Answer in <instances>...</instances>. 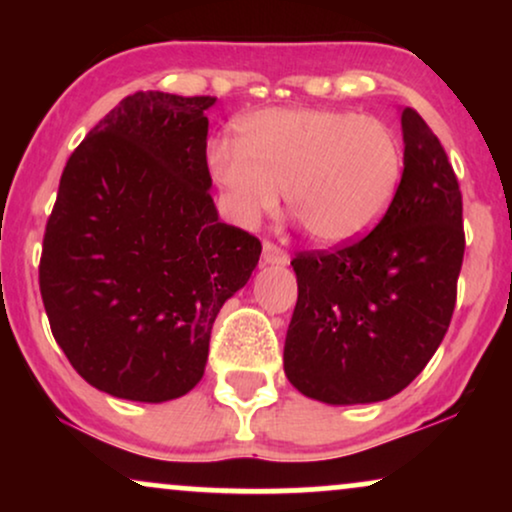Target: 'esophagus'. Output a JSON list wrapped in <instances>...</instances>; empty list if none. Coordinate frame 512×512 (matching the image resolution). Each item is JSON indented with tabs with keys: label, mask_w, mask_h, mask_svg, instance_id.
I'll return each mask as SVG.
<instances>
[{
	"label": "esophagus",
	"mask_w": 512,
	"mask_h": 512,
	"mask_svg": "<svg viewBox=\"0 0 512 512\" xmlns=\"http://www.w3.org/2000/svg\"><path fill=\"white\" fill-rule=\"evenodd\" d=\"M263 263L265 265H286L289 263V254L284 249H279L277 244L265 240L263 242Z\"/></svg>",
	"instance_id": "esophagus-1"
}]
</instances>
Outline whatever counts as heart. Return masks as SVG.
I'll list each match as a JSON object with an SVG mask.
<instances>
[{
  "instance_id": "1",
  "label": "heart",
  "mask_w": 512,
  "mask_h": 512,
  "mask_svg": "<svg viewBox=\"0 0 512 512\" xmlns=\"http://www.w3.org/2000/svg\"><path fill=\"white\" fill-rule=\"evenodd\" d=\"M403 142L389 123L335 109H263L237 123V144H207V167L237 226L275 212L279 191L307 235L342 244L368 233L396 198Z\"/></svg>"
}]
</instances>
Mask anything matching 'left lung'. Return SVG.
Masks as SVG:
<instances>
[{
    "mask_svg": "<svg viewBox=\"0 0 512 512\" xmlns=\"http://www.w3.org/2000/svg\"><path fill=\"white\" fill-rule=\"evenodd\" d=\"M401 128V186L373 233L291 261L298 303L284 373L314 401H387L422 373L450 326L464 261L461 191L415 109L401 111Z\"/></svg>",
    "mask_w": 512,
    "mask_h": 512,
    "instance_id": "1",
    "label": "left lung"
}]
</instances>
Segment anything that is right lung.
Masks as SVG:
<instances>
[{
  "instance_id": "1",
  "label": "right lung",
  "mask_w": 512,
  "mask_h": 512,
  "mask_svg": "<svg viewBox=\"0 0 512 512\" xmlns=\"http://www.w3.org/2000/svg\"><path fill=\"white\" fill-rule=\"evenodd\" d=\"M214 97L139 90L76 146L46 223L39 289L88 384L163 403L202 380L223 303L261 242L219 219L205 111Z\"/></svg>"
}]
</instances>
